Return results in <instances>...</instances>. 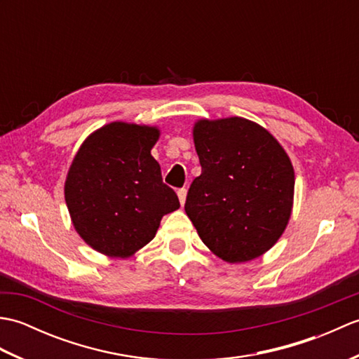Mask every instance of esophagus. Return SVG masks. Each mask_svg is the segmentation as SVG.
<instances>
[{
  "instance_id": "obj_1",
  "label": "esophagus",
  "mask_w": 359,
  "mask_h": 359,
  "mask_svg": "<svg viewBox=\"0 0 359 359\" xmlns=\"http://www.w3.org/2000/svg\"><path fill=\"white\" fill-rule=\"evenodd\" d=\"M177 196H179V201H180V205L184 207L185 205V201H187V189L185 188H180L177 191Z\"/></svg>"
}]
</instances>
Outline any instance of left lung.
Returning a JSON list of instances; mask_svg holds the SVG:
<instances>
[{
  "label": "left lung",
  "instance_id": "8db88e82",
  "mask_svg": "<svg viewBox=\"0 0 359 359\" xmlns=\"http://www.w3.org/2000/svg\"><path fill=\"white\" fill-rule=\"evenodd\" d=\"M193 139L202 174L189 187L185 211L197 234L225 262L262 256L292 216V160L273 134L243 117L197 120Z\"/></svg>",
  "mask_w": 359,
  "mask_h": 359
}]
</instances>
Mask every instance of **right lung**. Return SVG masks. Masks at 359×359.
Returning <instances> with one entry per match:
<instances>
[{
  "instance_id": "add662e5",
  "label": "right lung",
  "mask_w": 359,
  "mask_h": 359,
  "mask_svg": "<svg viewBox=\"0 0 359 359\" xmlns=\"http://www.w3.org/2000/svg\"><path fill=\"white\" fill-rule=\"evenodd\" d=\"M160 129L111 121L81 143L65 182L72 225L90 248L126 259L149 243L180 203L151 149Z\"/></svg>"
}]
</instances>
